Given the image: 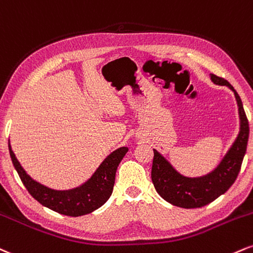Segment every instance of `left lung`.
Listing matches in <instances>:
<instances>
[{"label":"left lung","mask_w":253,"mask_h":253,"mask_svg":"<svg viewBox=\"0 0 253 253\" xmlns=\"http://www.w3.org/2000/svg\"><path fill=\"white\" fill-rule=\"evenodd\" d=\"M210 77L215 85L227 86L234 93L238 105L239 132L219 165L203 176H185L161 153L154 149L151 180L156 192L169 204L182 209L203 207L224 194L238 176L248 147L250 129L239 94L227 80L214 74Z\"/></svg>","instance_id":"obj_1"}]
</instances>
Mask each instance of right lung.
Masks as SVG:
<instances>
[{"label":"right lung","instance_id":"obj_1","mask_svg":"<svg viewBox=\"0 0 253 253\" xmlns=\"http://www.w3.org/2000/svg\"><path fill=\"white\" fill-rule=\"evenodd\" d=\"M8 147L14 167L29 194L42 206L68 216L88 214L109 200L114 189L116 170L129 150L126 147L118 148L105 157L90 179L83 185L72 189L58 191L41 185L29 176L15 156L10 142H8Z\"/></svg>","mask_w":253,"mask_h":253}]
</instances>
